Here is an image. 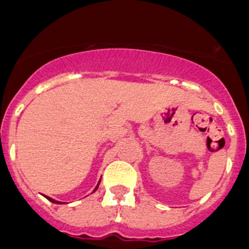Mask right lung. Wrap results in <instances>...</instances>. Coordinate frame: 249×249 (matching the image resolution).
<instances>
[{"mask_svg":"<svg viewBox=\"0 0 249 249\" xmlns=\"http://www.w3.org/2000/svg\"><path fill=\"white\" fill-rule=\"evenodd\" d=\"M99 183H100V180H99V182H98V185L95 186V189L93 190V192L97 191L98 187H99ZM46 198H47V200L51 201V202H53V203H66V202H60V201H57V200H54V198H52V197H48V196H46Z\"/></svg>","mask_w":249,"mask_h":249,"instance_id":"1","label":"right lung"}]
</instances>
